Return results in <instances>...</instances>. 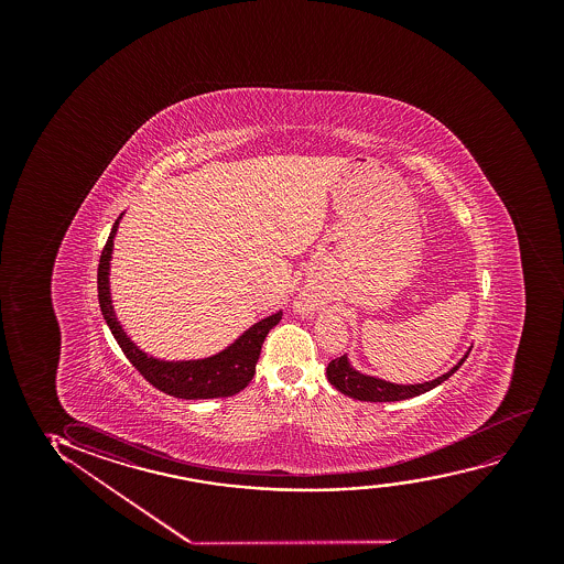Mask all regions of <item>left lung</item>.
<instances>
[{"label":"left lung","instance_id":"8db88e82","mask_svg":"<svg viewBox=\"0 0 564 564\" xmlns=\"http://www.w3.org/2000/svg\"><path fill=\"white\" fill-rule=\"evenodd\" d=\"M468 355L464 356L460 362L456 364L453 370L447 371L445 376L427 381V383H417V386H394L383 379L368 378L358 371L350 368L347 356L340 358H333L332 362L327 364V379L332 381L335 389H339L340 393L352 397L356 401L368 402H393L404 401V399H412L417 394L427 393L433 387L441 386L445 379L451 378L460 366Z\"/></svg>","mask_w":564,"mask_h":564}]
</instances>
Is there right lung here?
<instances>
[{
	"label": "right lung",
	"mask_w": 564,
	"mask_h": 564,
	"mask_svg": "<svg viewBox=\"0 0 564 564\" xmlns=\"http://www.w3.org/2000/svg\"><path fill=\"white\" fill-rule=\"evenodd\" d=\"M117 225H119V219L109 232L106 247L101 250L100 263H98V301H100L101 314L106 317L109 329L113 333L124 356L129 358V362L140 371V376L147 379L150 386H154L163 393L188 399V401L231 397V394L242 391L254 378L256 362L262 352L263 339L268 337L271 327H275L281 322L283 314L278 312V314L258 322L242 337L235 340L231 347L225 348L224 352L206 358V360L163 362V360L150 358L140 348L132 345L111 308L108 273Z\"/></svg>",
	"instance_id": "1"
}]
</instances>
